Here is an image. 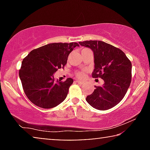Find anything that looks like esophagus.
<instances>
[{
    "label": "esophagus",
    "instance_id": "1",
    "mask_svg": "<svg viewBox=\"0 0 150 150\" xmlns=\"http://www.w3.org/2000/svg\"><path fill=\"white\" fill-rule=\"evenodd\" d=\"M76 82L77 83L80 84V85H83V82H82V81H76Z\"/></svg>",
    "mask_w": 150,
    "mask_h": 150
}]
</instances>
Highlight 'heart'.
Masks as SVG:
<instances>
[{
	"label": "heart",
	"mask_w": 150,
	"mask_h": 150,
	"mask_svg": "<svg viewBox=\"0 0 150 150\" xmlns=\"http://www.w3.org/2000/svg\"><path fill=\"white\" fill-rule=\"evenodd\" d=\"M75 75L76 76L79 78V79H81V78H83L84 76V72L83 71H76V72L75 73Z\"/></svg>",
	"instance_id": "b5f03b06"
}]
</instances>
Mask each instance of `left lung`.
I'll return each mask as SVG.
<instances>
[{"instance_id": "8db88e82", "label": "left lung", "mask_w": 150, "mask_h": 150, "mask_svg": "<svg viewBox=\"0 0 150 150\" xmlns=\"http://www.w3.org/2000/svg\"><path fill=\"white\" fill-rule=\"evenodd\" d=\"M79 44L93 51L95 68L92 76L104 81L102 86H95L86 100L98 110L110 109L122 101L130 87L132 63L122 50L106 42L90 40L80 42Z\"/></svg>"}]
</instances>
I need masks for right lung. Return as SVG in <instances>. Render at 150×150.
<instances>
[{"mask_svg":"<svg viewBox=\"0 0 150 150\" xmlns=\"http://www.w3.org/2000/svg\"><path fill=\"white\" fill-rule=\"evenodd\" d=\"M76 46H79L78 43H52L33 50L23 59L19 76L24 93L33 104L51 108L66 98L73 79L54 82V74L64 67Z\"/></svg>","mask_w":150,"mask_h":150,"instance_id":"1","label":"right lung"}]
</instances>
